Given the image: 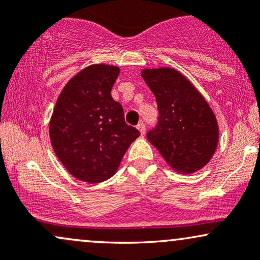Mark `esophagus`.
I'll list each match as a JSON object with an SVG mask.
<instances>
[{
  "label": "esophagus",
  "instance_id": "esophagus-1",
  "mask_svg": "<svg viewBox=\"0 0 260 260\" xmlns=\"http://www.w3.org/2000/svg\"><path fill=\"white\" fill-rule=\"evenodd\" d=\"M137 128H138V131L140 132V134H144L145 133V124L143 123V122H140V123H138V126H137Z\"/></svg>",
  "mask_w": 260,
  "mask_h": 260
}]
</instances>
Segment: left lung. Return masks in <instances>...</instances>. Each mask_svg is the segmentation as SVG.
Wrapping results in <instances>:
<instances>
[{
    "mask_svg": "<svg viewBox=\"0 0 260 260\" xmlns=\"http://www.w3.org/2000/svg\"><path fill=\"white\" fill-rule=\"evenodd\" d=\"M140 74L156 98L160 116L157 127L148 132V140L177 174L202 170L219 143V123L213 109L175 68H143Z\"/></svg>",
    "mask_w": 260,
    "mask_h": 260,
    "instance_id": "obj_1",
    "label": "left lung"
}]
</instances>
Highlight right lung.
Here are the masks:
<instances>
[{
  "label": "right lung",
  "mask_w": 260,
  "mask_h": 260,
  "mask_svg": "<svg viewBox=\"0 0 260 260\" xmlns=\"http://www.w3.org/2000/svg\"><path fill=\"white\" fill-rule=\"evenodd\" d=\"M118 74L117 66H88L68 80L56 101L50 140L64 169L79 181L100 183L112 177L140 136L111 96Z\"/></svg>",
  "instance_id": "add662e5"
}]
</instances>
